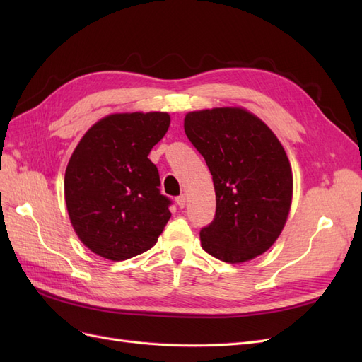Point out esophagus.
<instances>
[{
	"label": "esophagus",
	"mask_w": 362,
	"mask_h": 362,
	"mask_svg": "<svg viewBox=\"0 0 362 362\" xmlns=\"http://www.w3.org/2000/svg\"><path fill=\"white\" fill-rule=\"evenodd\" d=\"M177 204H178L180 208H184V206H185V204H187V198H185V194L178 196V198H177Z\"/></svg>",
	"instance_id": "esophagus-1"
}]
</instances>
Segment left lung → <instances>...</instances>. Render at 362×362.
I'll return each mask as SVG.
<instances>
[{"instance_id": "obj_1", "label": "left lung", "mask_w": 362, "mask_h": 362, "mask_svg": "<svg viewBox=\"0 0 362 362\" xmlns=\"http://www.w3.org/2000/svg\"><path fill=\"white\" fill-rule=\"evenodd\" d=\"M184 131L213 175L216 216L201 229L208 254L229 264L264 254L293 199L291 164L275 133L243 107L189 112Z\"/></svg>"}]
</instances>
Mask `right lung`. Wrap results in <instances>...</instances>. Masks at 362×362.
Returning <instances> with one entry per match:
<instances>
[{
	"label": "right lung",
	"instance_id": "right-lung-1",
	"mask_svg": "<svg viewBox=\"0 0 362 362\" xmlns=\"http://www.w3.org/2000/svg\"><path fill=\"white\" fill-rule=\"evenodd\" d=\"M166 112L113 113L78 141L64 172V202L80 242L105 259L124 261L157 243L170 201L148 156L168 133Z\"/></svg>",
	"mask_w": 362,
	"mask_h": 362
}]
</instances>
